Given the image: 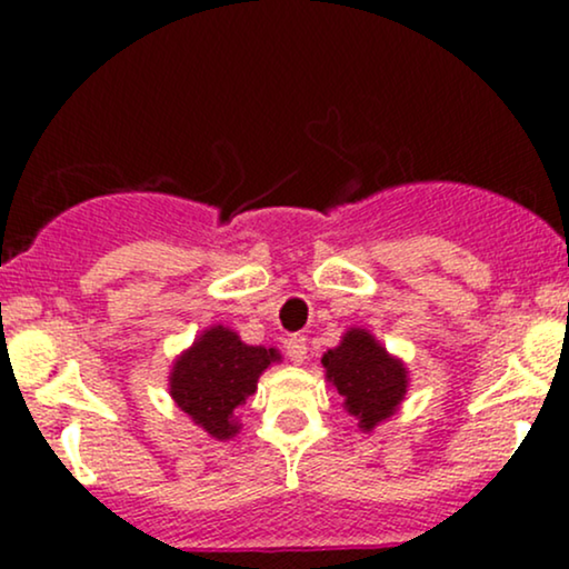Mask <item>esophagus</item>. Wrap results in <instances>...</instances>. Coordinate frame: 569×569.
Here are the masks:
<instances>
[{
  "mask_svg": "<svg viewBox=\"0 0 569 569\" xmlns=\"http://www.w3.org/2000/svg\"><path fill=\"white\" fill-rule=\"evenodd\" d=\"M286 356L291 358V363H305V358H307V342H305V337H299V335H291L289 339H286Z\"/></svg>",
  "mask_w": 569,
  "mask_h": 569,
  "instance_id": "34e87169",
  "label": "esophagus"
}]
</instances>
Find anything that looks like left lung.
<instances>
[{"mask_svg": "<svg viewBox=\"0 0 569 569\" xmlns=\"http://www.w3.org/2000/svg\"><path fill=\"white\" fill-rule=\"evenodd\" d=\"M326 377L342 396L345 409L358 417V428L371 430L393 415L407 393V369L390 358L363 329H350L339 348L321 358Z\"/></svg>", "mask_w": 569, "mask_h": 569, "instance_id": "obj_1", "label": "left lung"}]
</instances>
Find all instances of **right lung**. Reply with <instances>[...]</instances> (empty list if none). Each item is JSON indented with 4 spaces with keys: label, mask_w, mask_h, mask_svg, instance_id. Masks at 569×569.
<instances>
[{
    "label": "right lung",
    "mask_w": 569,
    "mask_h": 569,
    "mask_svg": "<svg viewBox=\"0 0 569 569\" xmlns=\"http://www.w3.org/2000/svg\"><path fill=\"white\" fill-rule=\"evenodd\" d=\"M276 358L272 348L243 345L234 331L213 326L173 363L171 396L213 439H230L238 433L234 409L243 407Z\"/></svg>",
    "instance_id": "obj_1"
}]
</instances>
